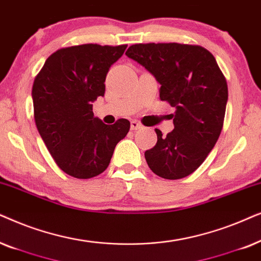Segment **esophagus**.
<instances>
[{"instance_id":"34e87169","label":"esophagus","mask_w":261,"mask_h":261,"mask_svg":"<svg viewBox=\"0 0 261 261\" xmlns=\"http://www.w3.org/2000/svg\"><path fill=\"white\" fill-rule=\"evenodd\" d=\"M130 125H131V130H134V131L140 130V128L143 127V125L138 123L137 120H131V124H130Z\"/></svg>"}]
</instances>
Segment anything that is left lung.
<instances>
[{"label": "left lung", "mask_w": 261, "mask_h": 261, "mask_svg": "<svg viewBox=\"0 0 261 261\" xmlns=\"http://www.w3.org/2000/svg\"><path fill=\"white\" fill-rule=\"evenodd\" d=\"M128 58L160 83V99L168 101L174 130L156 128L158 143L144 152L149 168L163 179L190 175L220 137L228 101V86L213 55L198 45L150 43L131 45Z\"/></svg>", "instance_id": "obj_1"}]
</instances>
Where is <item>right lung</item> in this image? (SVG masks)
<instances>
[{
  "label": "right lung",
  "mask_w": 261,
  "mask_h": 261,
  "mask_svg": "<svg viewBox=\"0 0 261 261\" xmlns=\"http://www.w3.org/2000/svg\"><path fill=\"white\" fill-rule=\"evenodd\" d=\"M127 45L85 44L56 51L34 80V120L58 167L77 179L99 175L109 167L114 148L130 130V121L106 125L93 113L105 95L111 65Z\"/></svg>",
  "instance_id": "add662e5"
}]
</instances>
